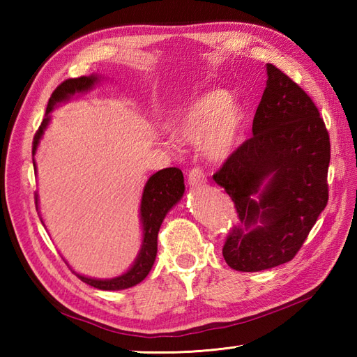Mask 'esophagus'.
Wrapping results in <instances>:
<instances>
[{"instance_id": "34e87169", "label": "esophagus", "mask_w": 357, "mask_h": 357, "mask_svg": "<svg viewBox=\"0 0 357 357\" xmlns=\"http://www.w3.org/2000/svg\"><path fill=\"white\" fill-rule=\"evenodd\" d=\"M206 183V174L199 169H192L188 172V185L198 187Z\"/></svg>"}]
</instances>
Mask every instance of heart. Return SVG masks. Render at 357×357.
<instances>
[{
  "mask_svg": "<svg viewBox=\"0 0 357 357\" xmlns=\"http://www.w3.org/2000/svg\"><path fill=\"white\" fill-rule=\"evenodd\" d=\"M245 109L222 89L210 90L187 104L176 119V135L187 144H201L211 161H224L239 147ZM176 147V144H173Z\"/></svg>",
  "mask_w": 357,
  "mask_h": 357,
  "instance_id": "obj_1",
  "label": "heart"
}]
</instances>
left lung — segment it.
I'll list each match as a JSON object with an SVG mask.
<instances>
[{
    "label": "left lung",
    "instance_id": "obj_1",
    "mask_svg": "<svg viewBox=\"0 0 357 357\" xmlns=\"http://www.w3.org/2000/svg\"><path fill=\"white\" fill-rule=\"evenodd\" d=\"M252 132L213 174L241 221L222 248L238 271L291 261L328 202L327 128L312 98L273 64Z\"/></svg>",
    "mask_w": 357,
    "mask_h": 357
}]
</instances>
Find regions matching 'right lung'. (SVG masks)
<instances>
[{
	"instance_id": "right-lung-1",
	"label": "right lung",
	"mask_w": 357,
	"mask_h": 357,
	"mask_svg": "<svg viewBox=\"0 0 357 357\" xmlns=\"http://www.w3.org/2000/svg\"><path fill=\"white\" fill-rule=\"evenodd\" d=\"M102 79L104 78L101 75L92 73L89 75V77L67 79L63 82V84H59L55 89V92L52 93L49 100L45 116L33 138L32 156H33L35 170H36L35 155H36L38 146H40V141L43 139L45 128H47L50 124L52 110L55 109L58 104L70 101L77 93H86L89 90H92L95 86L100 84ZM184 192H185L184 174L179 169H176V167L162 169L156 172L155 174H151L146 185H144L142 196H141L139 221H141V229H142V242H141L138 256H136V259L133 261L132 267L127 271H124L123 275L110 278V279L89 278L84 275H79V273L73 270L75 275H77L82 282H86L87 285H92L98 288V290H105V291L126 290V288H130V287H135L136 284L142 282L155 264L156 252H158V231L161 229L164 218L181 201ZM35 204L38 210V193L35 195Z\"/></svg>"
}]
</instances>
